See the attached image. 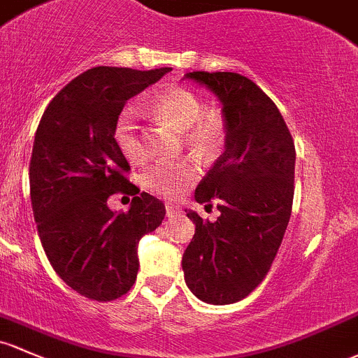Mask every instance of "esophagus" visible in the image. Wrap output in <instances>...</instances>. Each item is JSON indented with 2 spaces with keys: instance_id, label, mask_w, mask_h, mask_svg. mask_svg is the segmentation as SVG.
Listing matches in <instances>:
<instances>
[{
  "instance_id": "esophagus-1",
  "label": "esophagus",
  "mask_w": 358,
  "mask_h": 358,
  "mask_svg": "<svg viewBox=\"0 0 358 358\" xmlns=\"http://www.w3.org/2000/svg\"><path fill=\"white\" fill-rule=\"evenodd\" d=\"M165 211H167L169 217H172V215H179L182 210H180L178 205H174V203H167V205H165Z\"/></svg>"
}]
</instances>
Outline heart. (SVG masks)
Returning a JSON list of instances; mask_svg holds the SVG:
<instances>
[{
  "mask_svg": "<svg viewBox=\"0 0 358 358\" xmlns=\"http://www.w3.org/2000/svg\"><path fill=\"white\" fill-rule=\"evenodd\" d=\"M153 113L160 119L182 131V141L194 155L205 162H213L225 148L227 126L217 114H203V102L194 92L174 87L165 90L153 102ZM117 148L129 162H140L145 157L140 124L133 110L126 109L117 117L114 128ZM199 176L194 160L157 162L141 174V182L152 193L176 198L184 193Z\"/></svg>",
  "mask_w": 358,
  "mask_h": 358,
  "instance_id": "heart-1",
  "label": "heart"
}]
</instances>
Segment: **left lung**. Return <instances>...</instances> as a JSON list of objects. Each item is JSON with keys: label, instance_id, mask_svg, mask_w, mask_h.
I'll return each instance as SVG.
<instances>
[{"label": "left lung", "instance_id": "1", "mask_svg": "<svg viewBox=\"0 0 358 358\" xmlns=\"http://www.w3.org/2000/svg\"><path fill=\"white\" fill-rule=\"evenodd\" d=\"M184 78L217 95L227 126L225 152L194 191L198 203L218 201L220 217L187 211L196 230L184 280L199 301L224 306L248 297L270 271L290 220L295 147L278 107L252 80L230 71Z\"/></svg>", "mask_w": 358, "mask_h": 358}]
</instances>
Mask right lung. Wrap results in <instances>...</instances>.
<instances>
[{"label":"right lung","instance_id":"obj_1","mask_svg":"<svg viewBox=\"0 0 358 358\" xmlns=\"http://www.w3.org/2000/svg\"><path fill=\"white\" fill-rule=\"evenodd\" d=\"M171 68L138 71L97 66L71 80L44 110L30 159V201L49 263L66 285L92 301L129 292L138 275V242L165 217L160 199L126 179L129 164L114 140L124 103ZM133 192L126 214L106 206Z\"/></svg>","mask_w":358,"mask_h":358}]
</instances>
